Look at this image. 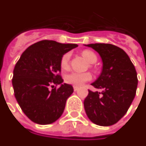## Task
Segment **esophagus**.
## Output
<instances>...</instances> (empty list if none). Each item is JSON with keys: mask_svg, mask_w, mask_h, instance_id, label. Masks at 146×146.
Listing matches in <instances>:
<instances>
[{"mask_svg": "<svg viewBox=\"0 0 146 146\" xmlns=\"http://www.w3.org/2000/svg\"><path fill=\"white\" fill-rule=\"evenodd\" d=\"M73 90H74V91H77L79 90V87H77V86H73Z\"/></svg>", "mask_w": 146, "mask_h": 146, "instance_id": "34e87169", "label": "esophagus"}]
</instances>
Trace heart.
Instances as JSON below:
<instances>
[{"instance_id": "1", "label": "heart", "mask_w": 146, "mask_h": 146, "mask_svg": "<svg viewBox=\"0 0 146 146\" xmlns=\"http://www.w3.org/2000/svg\"><path fill=\"white\" fill-rule=\"evenodd\" d=\"M82 56L90 63H94L97 61V56L93 51L90 50H85L81 53ZM70 53H66L63 54L60 60V66L63 70H67L70 66ZM92 79L90 73H71L65 76L64 80L66 83L73 85V86H80L87 81H90Z\"/></svg>"}]
</instances>
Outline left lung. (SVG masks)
<instances>
[{
  "label": "left lung",
  "instance_id": "1",
  "mask_svg": "<svg viewBox=\"0 0 146 146\" xmlns=\"http://www.w3.org/2000/svg\"><path fill=\"white\" fill-rule=\"evenodd\" d=\"M102 58L103 71L92 83L102 92H93L84 100L88 118L98 125L115 124L127 113L137 89V73L125 51L110 43H91Z\"/></svg>",
  "mask_w": 146,
  "mask_h": 146
}]
</instances>
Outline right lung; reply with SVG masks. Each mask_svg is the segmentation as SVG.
Instances as JSON below:
<instances>
[{
	"label": "right lung",
	"instance_id": "right-lung-1",
	"mask_svg": "<svg viewBox=\"0 0 146 146\" xmlns=\"http://www.w3.org/2000/svg\"><path fill=\"white\" fill-rule=\"evenodd\" d=\"M77 46L75 43L43 40L29 46L17 62L12 79L14 96L32 122L47 125L63 114L73 88L62 84L60 60L63 54ZM52 84L61 86L50 91L48 88L53 87Z\"/></svg>",
	"mask_w": 146,
	"mask_h": 146
}]
</instances>
